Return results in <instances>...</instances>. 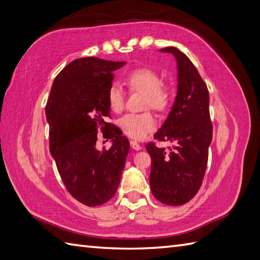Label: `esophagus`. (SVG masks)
Returning a JSON list of instances; mask_svg holds the SVG:
<instances>
[{
	"label": "esophagus",
	"mask_w": 260,
	"mask_h": 260,
	"mask_svg": "<svg viewBox=\"0 0 260 260\" xmlns=\"http://www.w3.org/2000/svg\"><path fill=\"white\" fill-rule=\"evenodd\" d=\"M131 147H132L133 149H135V150H140V149L142 148L141 145L138 144L136 141H131Z\"/></svg>",
	"instance_id": "obj_1"
}]
</instances>
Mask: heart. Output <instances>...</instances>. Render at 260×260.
<instances>
[{"label": "heart", "instance_id": "b5f03b06", "mask_svg": "<svg viewBox=\"0 0 260 260\" xmlns=\"http://www.w3.org/2000/svg\"><path fill=\"white\" fill-rule=\"evenodd\" d=\"M124 82L131 90L144 93V107H152L158 112H165L170 108L174 99V89L170 84L161 82L156 71L148 68L136 69L125 76ZM125 99L124 89L118 84L114 83L107 89L106 100L112 112H122ZM117 124L125 135L134 140H142L157 127V119L152 112L131 113L120 117Z\"/></svg>", "mask_w": 260, "mask_h": 260}]
</instances>
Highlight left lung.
Instances as JSON below:
<instances>
[{"label":"left lung","instance_id":"left-lung-1","mask_svg":"<svg viewBox=\"0 0 260 260\" xmlns=\"http://www.w3.org/2000/svg\"><path fill=\"white\" fill-rule=\"evenodd\" d=\"M176 57L178 70L177 96L170 115L154 138L171 142L173 147L146 145L152 158L149 185L154 197L170 206L188 203L199 190L208 161L213 138L206 84L195 65L176 47L161 48Z\"/></svg>","mask_w":260,"mask_h":260}]
</instances>
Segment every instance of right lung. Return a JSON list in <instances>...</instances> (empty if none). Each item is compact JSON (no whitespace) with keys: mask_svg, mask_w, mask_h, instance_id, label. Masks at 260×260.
Listing matches in <instances>:
<instances>
[{"mask_svg":"<svg viewBox=\"0 0 260 260\" xmlns=\"http://www.w3.org/2000/svg\"><path fill=\"white\" fill-rule=\"evenodd\" d=\"M125 62L82 57L71 62L54 80L45 113L50 125V150L70 194L89 207L115 195L122 177L129 142L116 135L106 94L113 72ZM109 132L112 147L95 148L97 133Z\"/></svg>","mask_w":260,"mask_h":260,"instance_id":"add662e5","label":"right lung"}]
</instances>
